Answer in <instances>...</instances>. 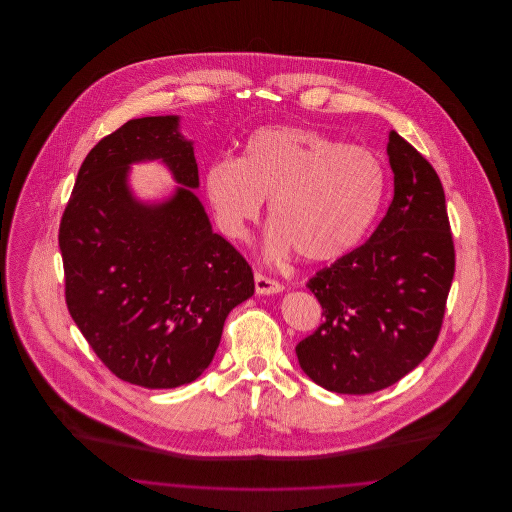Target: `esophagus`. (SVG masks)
Instances as JSON below:
<instances>
[{
    "mask_svg": "<svg viewBox=\"0 0 512 512\" xmlns=\"http://www.w3.org/2000/svg\"><path fill=\"white\" fill-rule=\"evenodd\" d=\"M282 290H284V286L280 282L268 278L261 272L255 274V292L259 295H272V293H280Z\"/></svg>",
    "mask_w": 512,
    "mask_h": 512,
    "instance_id": "1",
    "label": "esophagus"
}]
</instances>
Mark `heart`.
I'll return each instance as SVG.
<instances>
[{"instance_id":"obj_1","label":"heart","mask_w":512,"mask_h":512,"mask_svg":"<svg viewBox=\"0 0 512 512\" xmlns=\"http://www.w3.org/2000/svg\"><path fill=\"white\" fill-rule=\"evenodd\" d=\"M203 184L226 238L247 240L272 201L268 255L295 249L303 261L330 263L363 242L384 199L386 171L366 147L315 128L268 126L245 140L238 161H213Z\"/></svg>"}]
</instances>
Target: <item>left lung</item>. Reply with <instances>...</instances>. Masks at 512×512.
<instances>
[{
    "instance_id": "obj_1",
    "label": "left lung",
    "mask_w": 512,
    "mask_h": 512,
    "mask_svg": "<svg viewBox=\"0 0 512 512\" xmlns=\"http://www.w3.org/2000/svg\"><path fill=\"white\" fill-rule=\"evenodd\" d=\"M393 199L368 242L307 282L324 322L295 347L324 390L365 395L399 382L438 340L455 245L438 172L390 132Z\"/></svg>"
}]
</instances>
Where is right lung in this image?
<instances>
[{
	"label": "right lung",
	"instance_id": "obj_1",
	"mask_svg": "<svg viewBox=\"0 0 512 512\" xmlns=\"http://www.w3.org/2000/svg\"><path fill=\"white\" fill-rule=\"evenodd\" d=\"M180 119L124 122L86 155L59 226L69 313L117 378L147 390L194 382L228 313L255 292L244 257L213 232L192 188L194 144ZM161 158L182 183L163 204L136 200L132 162Z\"/></svg>",
	"mask_w": 512,
	"mask_h": 512
}]
</instances>
